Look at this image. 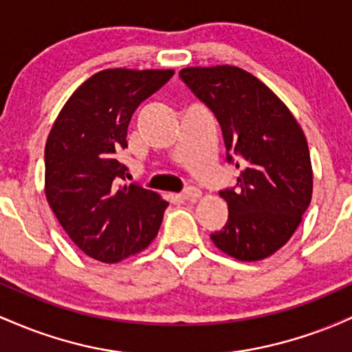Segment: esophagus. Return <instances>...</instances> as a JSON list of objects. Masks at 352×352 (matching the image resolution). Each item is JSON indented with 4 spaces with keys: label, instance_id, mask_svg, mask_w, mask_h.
<instances>
[{
    "label": "esophagus",
    "instance_id": "34e87169",
    "mask_svg": "<svg viewBox=\"0 0 352 352\" xmlns=\"http://www.w3.org/2000/svg\"><path fill=\"white\" fill-rule=\"evenodd\" d=\"M200 197H201V192L195 187H188L187 190H184V192L180 193L182 200H197L200 199Z\"/></svg>",
    "mask_w": 352,
    "mask_h": 352
}]
</instances>
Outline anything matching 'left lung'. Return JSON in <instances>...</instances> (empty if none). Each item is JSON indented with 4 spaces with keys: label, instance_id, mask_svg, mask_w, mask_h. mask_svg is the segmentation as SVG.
Masks as SVG:
<instances>
[{
    "label": "left lung",
    "instance_id": "1",
    "mask_svg": "<svg viewBox=\"0 0 352 352\" xmlns=\"http://www.w3.org/2000/svg\"><path fill=\"white\" fill-rule=\"evenodd\" d=\"M179 76L217 117L227 162L238 170L235 187L220 190L227 223L210 238L236 260H263L292 238L309 207L306 137L288 107L240 67H187Z\"/></svg>",
    "mask_w": 352,
    "mask_h": 352
}]
</instances>
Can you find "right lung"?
Here are the masks:
<instances>
[{
	"label": "right lung",
	"mask_w": 352,
	"mask_h": 352,
	"mask_svg": "<svg viewBox=\"0 0 352 352\" xmlns=\"http://www.w3.org/2000/svg\"><path fill=\"white\" fill-rule=\"evenodd\" d=\"M173 71L106 69L71 96L44 151L46 197L60 227L87 256L117 263L155 238L168 207L139 184L120 185L127 127L135 109Z\"/></svg>",
	"instance_id": "right-lung-1"
}]
</instances>
